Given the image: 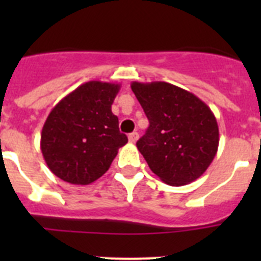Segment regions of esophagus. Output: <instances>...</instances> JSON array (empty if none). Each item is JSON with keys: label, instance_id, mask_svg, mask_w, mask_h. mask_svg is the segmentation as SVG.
I'll return each instance as SVG.
<instances>
[{"label": "esophagus", "instance_id": "34e87169", "mask_svg": "<svg viewBox=\"0 0 261 261\" xmlns=\"http://www.w3.org/2000/svg\"><path fill=\"white\" fill-rule=\"evenodd\" d=\"M129 141L130 142H133V144H135L136 141H137L138 140V133L137 132H133V133H130V135H129Z\"/></svg>", "mask_w": 261, "mask_h": 261}]
</instances>
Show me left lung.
I'll use <instances>...</instances> for the list:
<instances>
[{"mask_svg": "<svg viewBox=\"0 0 261 261\" xmlns=\"http://www.w3.org/2000/svg\"><path fill=\"white\" fill-rule=\"evenodd\" d=\"M130 87L149 120L137 149L150 170L170 186L192 183L218 150L220 132L211 108L167 82H132Z\"/></svg>", "mask_w": 261, "mask_h": 261, "instance_id": "8db88e82", "label": "left lung"}]
</instances>
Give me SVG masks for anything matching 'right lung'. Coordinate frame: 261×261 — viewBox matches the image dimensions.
Here are the masks:
<instances>
[{"mask_svg":"<svg viewBox=\"0 0 261 261\" xmlns=\"http://www.w3.org/2000/svg\"><path fill=\"white\" fill-rule=\"evenodd\" d=\"M120 85L90 81L62 98L45 120L40 149L61 180L87 186L102 176L128 142L112 114Z\"/></svg>","mask_w":261,"mask_h":261,"instance_id":"obj_1","label":"right lung"}]
</instances>
